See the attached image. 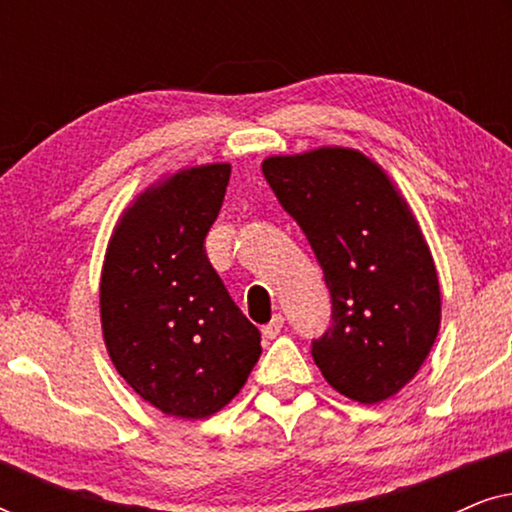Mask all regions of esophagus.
I'll return each instance as SVG.
<instances>
[{
  "instance_id": "34e87169",
  "label": "esophagus",
  "mask_w": 512,
  "mask_h": 512,
  "mask_svg": "<svg viewBox=\"0 0 512 512\" xmlns=\"http://www.w3.org/2000/svg\"><path fill=\"white\" fill-rule=\"evenodd\" d=\"M282 326H284V317H282V314H275V317L270 319V324L263 326V335H265V338H270V340L277 338L279 331H282Z\"/></svg>"
}]
</instances>
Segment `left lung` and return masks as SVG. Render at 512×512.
Masks as SVG:
<instances>
[{"label":"left lung","mask_w":512,"mask_h":512,"mask_svg":"<svg viewBox=\"0 0 512 512\" xmlns=\"http://www.w3.org/2000/svg\"><path fill=\"white\" fill-rule=\"evenodd\" d=\"M263 174L331 291L314 363L342 396L387 401L417 375L440 328L438 272L415 214L387 172L354 149L272 156Z\"/></svg>","instance_id":"1"}]
</instances>
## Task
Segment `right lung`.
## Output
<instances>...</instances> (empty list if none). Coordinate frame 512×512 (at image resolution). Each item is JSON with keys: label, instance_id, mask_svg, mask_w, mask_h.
<instances>
[{"label": "right lung", "instance_id": "add662e5", "mask_svg": "<svg viewBox=\"0 0 512 512\" xmlns=\"http://www.w3.org/2000/svg\"><path fill=\"white\" fill-rule=\"evenodd\" d=\"M228 179L230 165L214 163L146 188L118 219L104 256V345L123 380L170 417L219 412L261 356V333L205 254Z\"/></svg>", "mask_w": 512, "mask_h": 512}]
</instances>
